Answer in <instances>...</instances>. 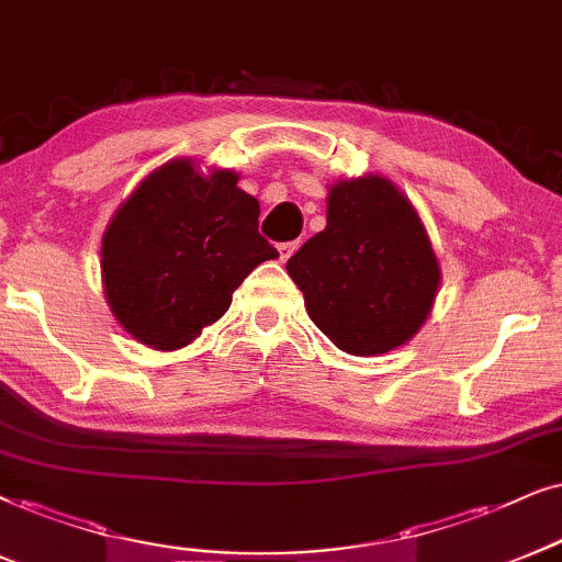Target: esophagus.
<instances>
[{
	"mask_svg": "<svg viewBox=\"0 0 562 562\" xmlns=\"http://www.w3.org/2000/svg\"><path fill=\"white\" fill-rule=\"evenodd\" d=\"M297 246H301V240H288V244H280L277 246V251H280V261H288L293 254L297 251Z\"/></svg>",
	"mask_w": 562,
	"mask_h": 562,
	"instance_id": "1",
	"label": "esophagus"
}]
</instances>
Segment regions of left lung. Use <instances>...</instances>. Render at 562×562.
Here are the masks:
<instances>
[{"mask_svg":"<svg viewBox=\"0 0 562 562\" xmlns=\"http://www.w3.org/2000/svg\"><path fill=\"white\" fill-rule=\"evenodd\" d=\"M311 322L350 355H383L412 339L440 282L428 233L389 179L329 189L326 228L288 259Z\"/></svg>","mask_w":562,"mask_h":562,"instance_id":"left-lung-1","label":"left lung"}]
</instances>
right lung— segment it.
Wrapping results in <instances>:
<instances>
[{
	"label": "right lung",
	"mask_w": 562,
	"mask_h": 562,
	"mask_svg": "<svg viewBox=\"0 0 562 562\" xmlns=\"http://www.w3.org/2000/svg\"><path fill=\"white\" fill-rule=\"evenodd\" d=\"M236 183L233 170L202 176L173 160L113 215L101 248L105 297L142 345H189L261 261L280 257L259 233V202Z\"/></svg>",
	"instance_id": "obj_1"
}]
</instances>
